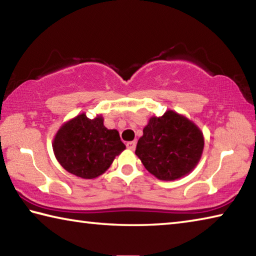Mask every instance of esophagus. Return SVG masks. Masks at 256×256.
I'll list each match as a JSON object with an SVG mask.
<instances>
[{
    "mask_svg": "<svg viewBox=\"0 0 256 256\" xmlns=\"http://www.w3.org/2000/svg\"><path fill=\"white\" fill-rule=\"evenodd\" d=\"M136 141H131V142H128V144H126V148L128 150H134V149H136Z\"/></svg>",
    "mask_w": 256,
    "mask_h": 256,
    "instance_id": "obj_1",
    "label": "esophagus"
}]
</instances>
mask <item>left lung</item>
<instances>
[{"label":"left lung","instance_id":"obj_1","mask_svg":"<svg viewBox=\"0 0 256 256\" xmlns=\"http://www.w3.org/2000/svg\"><path fill=\"white\" fill-rule=\"evenodd\" d=\"M204 146L201 130L176 112L152 116L138 138L136 154L146 170L160 180L188 175L200 162Z\"/></svg>","mask_w":256,"mask_h":256}]
</instances>
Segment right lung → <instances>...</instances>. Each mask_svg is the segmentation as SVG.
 <instances>
[{"label": "right lung", "instance_id": "1", "mask_svg": "<svg viewBox=\"0 0 256 256\" xmlns=\"http://www.w3.org/2000/svg\"><path fill=\"white\" fill-rule=\"evenodd\" d=\"M124 149L118 131L105 128L102 115L90 120L84 112L64 123L53 142L60 166L86 180L104 174Z\"/></svg>", "mask_w": 256, "mask_h": 256}]
</instances>
